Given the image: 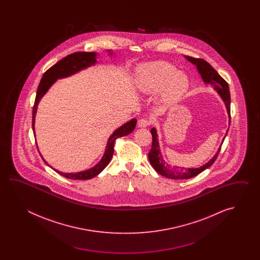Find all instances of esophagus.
I'll return each mask as SVG.
<instances>
[{
	"mask_svg": "<svg viewBox=\"0 0 260 260\" xmlns=\"http://www.w3.org/2000/svg\"><path fill=\"white\" fill-rule=\"evenodd\" d=\"M149 124H150V122H149V120H147V119H140V120H138V127H147V126H149Z\"/></svg>",
	"mask_w": 260,
	"mask_h": 260,
	"instance_id": "obj_1",
	"label": "esophagus"
}]
</instances>
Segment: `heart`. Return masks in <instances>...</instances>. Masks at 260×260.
<instances>
[{
    "instance_id": "heart-1",
    "label": "heart",
    "mask_w": 260,
    "mask_h": 260,
    "mask_svg": "<svg viewBox=\"0 0 260 260\" xmlns=\"http://www.w3.org/2000/svg\"><path fill=\"white\" fill-rule=\"evenodd\" d=\"M136 83L143 94H154L159 91L158 103L161 108L177 104L189 87L188 76L165 61L150 62L138 68Z\"/></svg>"
}]
</instances>
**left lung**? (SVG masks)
I'll use <instances>...</instances> for the list:
<instances>
[{"instance_id":"1","label":"left lung","mask_w":260,"mask_h":260,"mask_svg":"<svg viewBox=\"0 0 260 260\" xmlns=\"http://www.w3.org/2000/svg\"><path fill=\"white\" fill-rule=\"evenodd\" d=\"M185 58H187L189 62H191L196 66L203 81L205 83L211 84L220 95L221 99L224 101L225 106H226L228 115H229V125H230V122H231V94H230L229 84L208 62H206L202 58H194V57L188 56V55H185ZM228 131H229V129L226 130V135L228 134ZM150 133L152 135V145H151V149L149 152V162L154 168L155 171L159 173L161 176L170 178V179H188L190 177H196L197 175H199L200 173L205 171V169L210 167L215 162V160L217 158V155L220 151L221 147L218 149L215 156L209 161H207L205 165L198 167V168H185V167H177V166L172 168L167 164H166L162 156L160 154L158 135H157L156 129L152 128L150 130ZM225 138H226V136H225ZM225 138H223V141Z\"/></svg>"}]
</instances>
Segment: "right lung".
Returning a JSON list of instances; mask_svg holds the SVG:
<instances>
[{
  "instance_id": "obj_1",
  "label": "right lung",
  "mask_w": 260,
  "mask_h": 260,
  "mask_svg": "<svg viewBox=\"0 0 260 260\" xmlns=\"http://www.w3.org/2000/svg\"><path fill=\"white\" fill-rule=\"evenodd\" d=\"M109 54L112 55L111 50H109ZM96 63V53L94 52H77L73 53L72 55H67L66 57L62 58L61 60L55 63L54 66L51 67L49 70H47L44 72L43 78L39 83V86L37 89V94L34 101V110H32V130H34V135H35V129H34V123H35V115L37 112V108L39 104L40 100L46 94V92L49 90L50 87L55 83L57 79L61 78H66L73 75L75 73L84 70L90 66H93ZM137 124V119H132L129 122H125L122 124V126L116 129L114 132L112 133L108 143L106 146L105 153L103 155L102 159L100 160L98 165H95L94 167L84 170V171L77 172V173H63V172L58 171L56 169H54L52 166H50L44 158L43 160L44 162L53 168L56 173H58L61 176L73 179V180H87L91 179L93 177L98 176L101 172L105 169L106 166L109 165L111 161V157L114 152V143L117 138H122L124 136H127L130 133L134 131Z\"/></svg>"
}]
</instances>
